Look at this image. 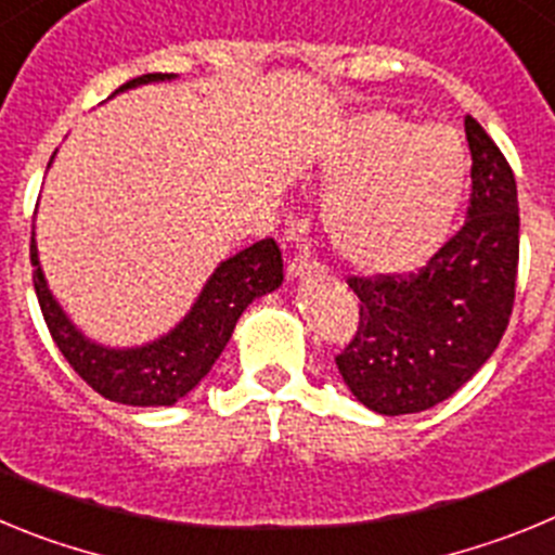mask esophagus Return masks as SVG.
Returning <instances> with one entry per match:
<instances>
[{
    "instance_id": "1",
    "label": "esophagus",
    "mask_w": 555,
    "mask_h": 555,
    "mask_svg": "<svg viewBox=\"0 0 555 555\" xmlns=\"http://www.w3.org/2000/svg\"><path fill=\"white\" fill-rule=\"evenodd\" d=\"M286 272H288V278H306V274L322 272V263L313 261V258H308V255H294L292 261H288Z\"/></svg>"
}]
</instances>
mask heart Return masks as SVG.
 <instances>
[{
    "label": "heart",
    "instance_id": "b5f03b06",
    "mask_svg": "<svg viewBox=\"0 0 555 555\" xmlns=\"http://www.w3.org/2000/svg\"><path fill=\"white\" fill-rule=\"evenodd\" d=\"M322 228L347 267L403 274L442 247L467 189L455 132L391 111L352 116L322 158Z\"/></svg>",
    "mask_w": 555,
    "mask_h": 555
}]
</instances>
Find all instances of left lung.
Wrapping results in <instances>:
<instances>
[{"label":"left lung","mask_w":555,"mask_h":555,"mask_svg":"<svg viewBox=\"0 0 555 555\" xmlns=\"http://www.w3.org/2000/svg\"><path fill=\"white\" fill-rule=\"evenodd\" d=\"M473 194L459 233L420 272L350 278L358 327L336 366L377 414H416L467 384L498 350L514 308L519 210L514 171L467 116Z\"/></svg>","instance_id":"obj_1"}]
</instances>
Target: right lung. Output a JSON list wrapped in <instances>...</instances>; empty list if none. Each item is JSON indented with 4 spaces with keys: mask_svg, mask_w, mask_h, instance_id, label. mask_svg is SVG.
Here are the masks:
<instances>
[{
    "mask_svg": "<svg viewBox=\"0 0 555 555\" xmlns=\"http://www.w3.org/2000/svg\"><path fill=\"white\" fill-rule=\"evenodd\" d=\"M158 80H171V75H141L116 88V94ZM29 261H33V286L38 294V306L57 350L91 389L121 405L178 403L180 397L189 395L208 375L214 361L222 356L224 345L233 336L235 322L247 311L249 302L274 292L283 283L281 247L274 238H261L253 247L219 263L194 308L185 313V320L175 331L144 347L113 350V347L88 341L55 302L38 263L36 233L29 244Z\"/></svg>",
    "mask_w": 555,
    "mask_h": 555,
    "instance_id": "add662e5",
    "label": "right lung"
}]
</instances>
